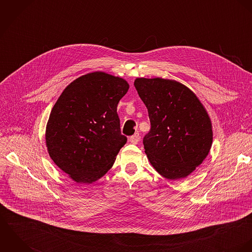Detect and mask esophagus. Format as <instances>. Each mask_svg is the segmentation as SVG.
Returning a JSON list of instances; mask_svg holds the SVG:
<instances>
[{
  "label": "esophagus",
  "mask_w": 252,
  "mask_h": 252,
  "mask_svg": "<svg viewBox=\"0 0 252 252\" xmlns=\"http://www.w3.org/2000/svg\"><path fill=\"white\" fill-rule=\"evenodd\" d=\"M129 141L132 143V144H137L140 141V134L139 133H135L133 136L130 137Z\"/></svg>",
  "instance_id": "1"
}]
</instances>
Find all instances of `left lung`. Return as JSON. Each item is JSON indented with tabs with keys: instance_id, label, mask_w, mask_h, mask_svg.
I'll return each mask as SVG.
<instances>
[{
	"instance_id": "obj_1",
	"label": "left lung",
	"mask_w": 252,
	"mask_h": 252,
	"mask_svg": "<svg viewBox=\"0 0 252 252\" xmlns=\"http://www.w3.org/2000/svg\"><path fill=\"white\" fill-rule=\"evenodd\" d=\"M134 85L150 120L143 142L150 164L168 180L187 177L212 147L208 112L197 96L176 80L141 77Z\"/></svg>"
}]
</instances>
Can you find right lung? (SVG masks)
Listing matches in <instances>:
<instances>
[{"mask_svg": "<svg viewBox=\"0 0 252 252\" xmlns=\"http://www.w3.org/2000/svg\"><path fill=\"white\" fill-rule=\"evenodd\" d=\"M128 89L121 77L91 72L69 84L52 108L45 131L47 150L74 181L102 178L126 144L117 105Z\"/></svg>", "mask_w": 252, "mask_h": 252, "instance_id": "add662e5", "label": "right lung"}]
</instances>
